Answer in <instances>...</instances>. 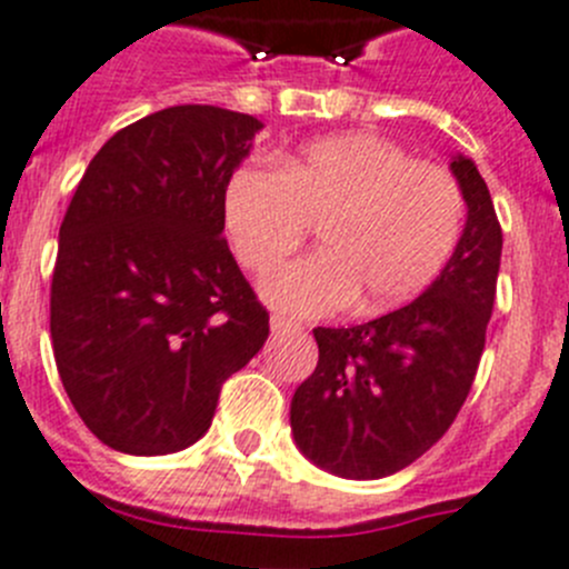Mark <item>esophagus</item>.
Returning a JSON list of instances; mask_svg holds the SVG:
<instances>
[{"label": "esophagus", "instance_id": "esophagus-1", "mask_svg": "<svg viewBox=\"0 0 569 569\" xmlns=\"http://www.w3.org/2000/svg\"><path fill=\"white\" fill-rule=\"evenodd\" d=\"M269 326H272L274 335H286V331H297V329H300L297 322L286 320V317H280V315H272V320H269Z\"/></svg>", "mask_w": 569, "mask_h": 569}]
</instances>
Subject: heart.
Instances as JSON below:
<instances>
[{
  "label": "heart",
  "mask_w": 569,
  "mask_h": 569,
  "mask_svg": "<svg viewBox=\"0 0 569 569\" xmlns=\"http://www.w3.org/2000/svg\"><path fill=\"white\" fill-rule=\"evenodd\" d=\"M465 198L437 163L380 136L326 138L280 161L247 163L223 192V227L247 269L263 272L320 223L322 252L280 263L260 295L291 317L397 309L442 272L462 232Z\"/></svg>",
  "instance_id": "b5f03b06"
}]
</instances>
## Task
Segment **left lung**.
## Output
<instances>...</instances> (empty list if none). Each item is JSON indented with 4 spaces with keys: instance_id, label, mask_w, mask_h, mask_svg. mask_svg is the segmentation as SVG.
I'll return each mask as SVG.
<instances>
[{
    "instance_id": "1",
    "label": "left lung",
    "mask_w": 569,
    "mask_h": 569,
    "mask_svg": "<svg viewBox=\"0 0 569 569\" xmlns=\"http://www.w3.org/2000/svg\"><path fill=\"white\" fill-rule=\"evenodd\" d=\"M468 221L457 249L417 300L351 329H315L320 360L291 397L303 457L342 479L408 468L457 419L493 311L501 227L476 163L453 156Z\"/></svg>"
}]
</instances>
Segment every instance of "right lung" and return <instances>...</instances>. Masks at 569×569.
Masks as SVG:
<instances>
[{"mask_svg":"<svg viewBox=\"0 0 569 569\" xmlns=\"http://www.w3.org/2000/svg\"><path fill=\"white\" fill-rule=\"evenodd\" d=\"M263 130L212 104L158 110L96 152L59 229L50 337L61 386L104 445L161 457L209 431L269 337L223 234V192Z\"/></svg>","mask_w":569,"mask_h":569,"instance_id":"obj_1","label":"right lung"}]
</instances>
